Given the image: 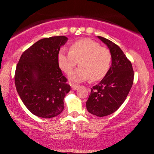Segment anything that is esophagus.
<instances>
[{"instance_id":"obj_1","label":"esophagus","mask_w":154,"mask_h":154,"mask_svg":"<svg viewBox=\"0 0 154 154\" xmlns=\"http://www.w3.org/2000/svg\"><path fill=\"white\" fill-rule=\"evenodd\" d=\"M70 85H71V87H72V88L73 89V90H76L77 89L80 87L79 85L74 84V83H70Z\"/></svg>"}]
</instances>
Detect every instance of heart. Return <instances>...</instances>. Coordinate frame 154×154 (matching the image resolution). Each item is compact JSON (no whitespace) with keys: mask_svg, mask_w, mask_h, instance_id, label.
Masks as SVG:
<instances>
[{"mask_svg":"<svg viewBox=\"0 0 154 154\" xmlns=\"http://www.w3.org/2000/svg\"><path fill=\"white\" fill-rule=\"evenodd\" d=\"M111 60L110 50L92 39L77 40L71 44L69 51L62 48L57 55L60 68L66 74L72 72L79 61L81 66L69 76L77 82L102 79L110 69Z\"/></svg>","mask_w":154,"mask_h":154,"instance_id":"heart-1","label":"heart"}]
</instances>
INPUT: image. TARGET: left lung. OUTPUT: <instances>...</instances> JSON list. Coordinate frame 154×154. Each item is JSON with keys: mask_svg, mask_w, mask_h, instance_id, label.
Here are the masks:
<instances>
[{"mask_svg": "<svg viewBox=\"0 0 154 154\" xmlns=\"http://www.w3.org/2000/svg\"><path fill=\"white\" fill-rule=\"evenodd\" d=\"M108 46L112 56V65L99 84L92 87L86 102L88 112L98 117L112 114L126 99L134 79L132 64L117 44L98 36Z\"/></svg>", "mask_w": 154, "mask_h": 154, "instance_id": "1", "label": "left lung"}]
</instances>
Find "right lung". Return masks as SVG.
Masks as SVG:
<instances>
[{
    "mask_svg": "<svg viewBox=\"0 0 154 154\" xmlns=\"http://www.w3.org/2000/svg\"><path fill=\"white\" fill-rule=\"evenodd\" d=\"M65 36L44 38L22 53L14 75L20 98L30 112L43 118L58 115L64 108V98L71 90L57 62Z\"/></svg>",
    "mask_w": 154,
    "mask_h": 154,
    "instance_id": "1",
    "label": "right lung"
}]
</instances>
